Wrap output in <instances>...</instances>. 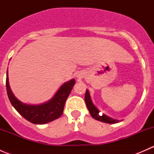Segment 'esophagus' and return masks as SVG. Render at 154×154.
Returning <instances> with one entry per match:
<instances>
[{
    "label": "esophagus",
    "mask_w": 154,
    "mask_h": 154,
    "mask_svg": "<svg viewBox=\"0 0 154 154\" xmlns=\"http://www.w3.org/2000/svg\"><path fill=\"white\" fill-rule=\"evenodd\" d=\"M78 77H80V76H78Z\"/></svg>",
    "instance_id": "34e87169"
}]
</instances>
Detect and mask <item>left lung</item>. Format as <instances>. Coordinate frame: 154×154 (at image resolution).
Returning a JSON list of instances; mask_svg holds the SVG:
<instances>
[{"instance_id":"1","label":"left lung","mask_w":154,"mask_h":154,"mask_svg":"<svg viewBox=\"0 0 154 154\" xmlns=\"http://www.w3.org/2000/svg\"><path fill=\"white\" fill-rule=\"evenodd\" d=\"M85 101H86V104L87 108H88V111H89L90 115L93 119L95 120L100 121L101 122H104L107 124H116L119 123L120 121L117 120V119H113L112 118L106 116L105 114H101L100 113V111L97 109V108L92 103V100L91 99V96H90L89 91L88 89H86V94H85Z\"/></svg>"}]
</instances>
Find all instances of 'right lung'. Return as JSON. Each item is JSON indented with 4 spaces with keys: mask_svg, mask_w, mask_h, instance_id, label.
Here are the masks:
<instances>
[{
    "mask_svg": "<svg viewBox=\"0 0 154 154\" xmlns=\"http://www.w3.org/2000/svg\"><path fill=\"white\" fill-rule=\"evenodd\" d=\"M74 84L75 80L71 79L63 83L54 97L48 101L39 105L27 104L18 100L12 92L9 83L8 71H7L6 86L11 103L21 116L35 125H44L53 122L62 116L65 103Z\"/></svg>",
    "mask_w": 154,
    "mask_h": 154,
    "instance_id": "1",
    "label": "right lung"
}]
</instances>
